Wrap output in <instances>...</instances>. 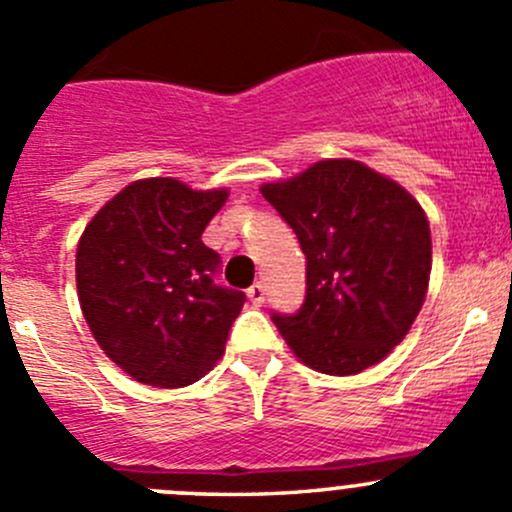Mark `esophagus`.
Segmentation results:
<instances>
[{
  "mask_svg": "<svg viewBox=\"0 0 512 512\" xmlns=\"http://www.w3.org/2000/svg\"><path fill=\"white\" fill-rule=\"evenodd\" d=\"M246 294H248V299H251L253 306H261L266 301V286L261 284V281H256V284H253Z\"/></svg>",
  "mask_w": 512,
  "mask_h": 512,
  "instance_id": "34e87169",
  "label": "esophagus"
}]
</instances>
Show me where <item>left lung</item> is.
Wrapping results in <instances>:
<instances>
[{
	"instance_id": "1",
	"label": "left lung",
	"mask_w": 512,
	"mask_h": 512,
	"mask_svg": "<svg viewBox=\"0 0 512 512\" xmlns=\"http://www.w3.org/2000/svg\"><path fill=\"white\" fill-rule=\"evenodd\" d=\"M306 256V301L274 316L296 359L324 374L382 362L415 324L432 271L425 208L389 175L326 158L261 186Z\"/></svg>"
}]
</instances>
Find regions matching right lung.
<instances>
[{
    "mask_svg": "<svg viewBox=\"0 0 512 512\" xmlns=\"http://www.w3.org/2000/svg\"><path fill=\"white\" fill-rule=\"evenodd\" d=\"M226 201L228 188L133 180L82 231L75 256L82 316L102 352L135 382L186 387L223 357L246 296L213 284L218 253L201 236Z\"/></svg>",
    "mask_w": 512,
    "mask_h": 512,
    "instance_id": "right-lung-1",
    "label": "right lung"
}]
</instances>
